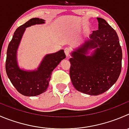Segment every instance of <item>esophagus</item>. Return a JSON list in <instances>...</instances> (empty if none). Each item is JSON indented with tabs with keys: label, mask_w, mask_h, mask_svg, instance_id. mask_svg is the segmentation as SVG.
<instances>
[{
	"label": "esophagus",
	"mask_w": 129,
	"mask_h": 129,
	"mask_svg": "<svg viewBox=\"0 0 129 129\" xmlns=\"http://www.w3.org/2000/svg\"><path fill=\"white\" fill-rule=\"evenodd\" d=\"M64 52H65V53H66V56H67V57H68V56H69L70 53H71V50L70 49L69 47H66V48H65V49H64Z\"/></svg>",
	"instance_id": "esophagus-1"
}]
</instances>
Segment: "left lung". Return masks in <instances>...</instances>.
<instances>
[{
	"label": "left lung",
	"mask_w": 129,
	"mask_h": 129,
	"mask_svg": "<svg viewBox=\"0 0 129 129\" xmlns=\"http://www.w3.org/2000/svg\"><path fill=\"white\" fill-rule=\"evenodd\" d=\"M98 29L92 31L90 40L72 53L69 75L77 91L99 95L110 88L122 69V51L117 33L104 19L98 17ZM95 48L91 56L88 49Z\"/></svg>",
	"instance_id": "1"
}]
</instances>
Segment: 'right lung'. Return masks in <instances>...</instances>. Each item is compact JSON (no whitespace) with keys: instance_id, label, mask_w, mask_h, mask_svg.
I'll return each mask as SVG.
<instances>
[{"instance_id":"right-lung-1","label":"right lung","mask_w":129,"mask_h":129,"mask_svg":"<svg viewBox=\"0 0 129 129\" xmlns=\"http://www.w3.org/2000/svg\"><path fill=\"white\" fill-rule=\"evenodd\" d=\"M45 20L32 18L16 29L9 43L6 61V71L9 79L21 94L35 96L45 92L49 84L52 72L62 60L66 58L63 50L45 57L37 71L27 72L19 68L16 52L26 27L36 24L44 23Z\"/></svg>"}]
</instances>
